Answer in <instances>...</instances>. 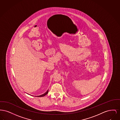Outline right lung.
<instances>
[{
    "label": "right lung",
    "instance_id": "add662e5",
    "mask_svg": "<svg viewBox=\"0 0 120 120\" xmlns=\"http://www.w3.org/2000/svg\"><path fill=\"white\" fill-rule=\"evenodd\" d=\"M48 90H47V91H46V92H45L43 94L41 95H40V96H38L37 97H44L45 95H46L47 94H48Z\"/></svg>",
    "mask_w": 120,
    "mask_h": 120
}]
</instances>
